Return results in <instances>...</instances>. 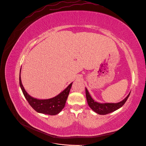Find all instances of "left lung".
Masks as SVG:
<instances>
[{"mask_svg":"<svg viewBox=\"0 0 146 146\" xmlns=\"http://www.w3.org/2000/svg\"><path fill=\"white\" fill-rule=\"evenodd\" d=\"M85 90H86V99H87L88 105L94 111L100 115L108 114L120 108L121 107L123 106L124 104L125 103L127 99L128 98L130 95V93H131L129 92V94L124 99H123L122 101L118 103L101 104V103L95 102L94 99L92 98L86 88H85Z\"/></svg>","mask_w":146,"mask_h":146,"instance_id":"obj_1","label":"left lung"}]
</instances>
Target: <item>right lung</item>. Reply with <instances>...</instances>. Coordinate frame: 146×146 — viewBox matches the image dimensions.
<instances>
[{
	"label": "right lung",
	"mask_w": 146,
	"mask_h": 146,
	"mask_svg": "<svg viewBox=\"0 0 146 146\" xmlns=\"http://www.w3.org/2000/svg\"><path fill=\"white\" fill-rule=\"evenodd\" d=\"M21 70L19 74V85L25 98L32 108L39 113L55 115L62 110L65 106L67 97L72 85L71 83L63 92L57 96L48 99H38L31 96L23 86L21 79Z\"/></svg>",
	"instance_id": "1"
}]
</instances>
